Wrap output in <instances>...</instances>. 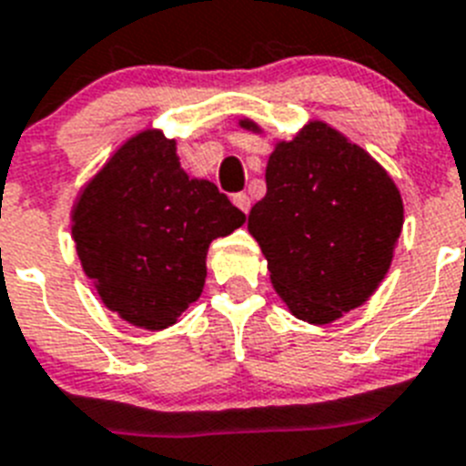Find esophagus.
I'll return each mask as SVG.
<instances>
[{
    "label": "esophagus",
    "instance_id": "34e87169",
    "mask_svg": "<svg viewBox=\"0 0 466 466\" xmlns=\"http://www.w3.org/2000/svg\"><path fill=\"white\" fill-rule=\"evenodd\" d=\"M232 201H234V206H237V208H241V210H244V213H248V208H250L248 194H246V192L232 194Z\"/></svg>",
    "mask_w": 466,
    "mask_h": 466
}]
</instances>
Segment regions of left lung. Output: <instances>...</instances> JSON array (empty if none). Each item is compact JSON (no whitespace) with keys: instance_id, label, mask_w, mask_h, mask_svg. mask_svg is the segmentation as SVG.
<instances>
[{"instance_id":"8db88e82","label":"left lung","mask_w":466,"mask_h":466,"mask_svg":"<svg viewBox=\"0 0 466 466\" xmlns=\"http://www.w3.org/2000/svg\"><path fill=\"white\" fill-rule=\"evenodd\" d=\"M238 127L262 133L246 116ZM265 180L248 232L290 314L326 326L361 307L390 272L403 228L390 173L345 133L311 119L274 145Z\"/></svg>"}]
</instances>
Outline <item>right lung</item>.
I'll use <instances>...</instances> for the list:
<instances>
[{"label":"right lung","mask_w":466,"mask_h":466,"mask_svg":"<svg viewBox=\"0 0 466 466\" xmlns=\"http://www.w3.org/2000/svg\"><path fill=\"white\" fill-rule=\"evenodd\" d=\"M70 222L103 305L136 329L164 330L199 300L210 241L246 216L210 180L187 176L173 137L145 128L79 189Z\"/></svg>","instance_id":"add662e5"}]
</instances>
